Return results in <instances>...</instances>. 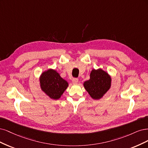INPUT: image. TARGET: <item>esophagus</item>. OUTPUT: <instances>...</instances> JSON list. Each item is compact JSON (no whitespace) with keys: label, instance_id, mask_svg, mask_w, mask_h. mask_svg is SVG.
<instances>
[{"label":"esophagus","instance_id":"34e87169","mask_svg":"<svg viewBox=\"0 0 148 148\" xmlns=\"http://www.w3.org/2000/svg\"><path fill=\"white\" fill-rule=\"evenodd\" d=\"M72 82H73V83L74 84H77L78 83V82H79V80L77 78H74L72 80Z\"/></svg>","mask_w":148,"mask_h":148}]
</instances>
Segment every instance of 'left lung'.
Here are the masks:
<instances>
[{
	"mask_svg": "<svg viewBox=\"0 0 148 148\" xmlns=\"http://www.w3.org/2000/svg\"><path fill=\"white\" fill-rule=\"evenodd\" d=\"M112 79L106 71L101 68L92 69L90 79L84 82V87L93 99L102 98L111 87Z\"/></svg>",
	"mask_w": 148,
	"mask_h": 148,
	"instance_id": "8db88e82",
	"label": "left lung"
}]
</instances>
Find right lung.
I'll list each match as a JSON object with an SVG mask.
<instances>
[{"label":"right lung","mask_w":148,"mask_h":148,"mask_svg":"<svg viewBox=\"0 0 148 148\" xmlns=\"http://www.w3.org/2000/svg\"><path fill=\"white\" fill-rule=\"evenodd\" d=\"M39 84L42 91L52 99H60L69 86L68 81L62 78L55 69L51 68L42 73Z\"/></svg>","instance_id":"1"}]
</instances>
